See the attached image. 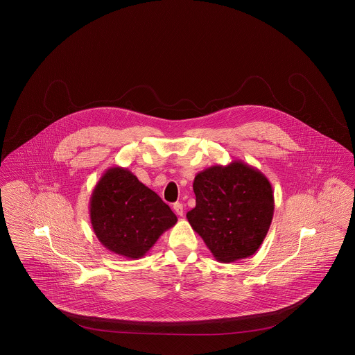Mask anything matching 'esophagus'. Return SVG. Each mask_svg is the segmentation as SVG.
I'll list each match as a JSON object with an SVG mask.
<instances>
[{
  "label": "esophagus",
  "mask_w": 355,
  "mask_h": 355,
  "mask_svg": "<svg viewBox=\"0 0 355 355\" xmlns=\"http://www.w3.org/2000/svg\"><path fill=\"white\" fill-rule=\"evenodd\" d=\"M173 211L179 215V216H183V214H184V207L182 203H179V202H176L175 205H173Z\"/></svg>",
  "instance_id": "esophagus-1"
}]
</instances>
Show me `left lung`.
<instances>
[{"instance_id": "8db88e82", "label": "left lung", "mask_w": 355, "mask_h": 355, "mask_svg": "<svg viewBox=\"0 0 355 355\" xmlns=\"http://www.w3.org/2000/svg\"><path fill=\"white\" fill-rule=\"evenodd\" d=\"M196 205L187 219L222 263L254 255L274 216V192L259 169L234 160L196 173Z\"/></svg>"}]
</instances>
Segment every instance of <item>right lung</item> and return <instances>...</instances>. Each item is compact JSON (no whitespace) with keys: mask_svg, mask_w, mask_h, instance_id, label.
I'll return each instance as SVG.
<instances>
[{"mask_svg":"<svg viewBox=\"0 0 355 355\" xmlns=\"http://www.w3.org/2000/svg\"><path fill=\"white\" fill-rule=\"evenodd\" d=\"M89 216L100 243L130 259L144 257L178 222L160 196L123 167L103 173L91 195Z\"/></svg>","mask_w":355,"mask_h":355,"instance_id":"obj_1","label":"right lung"}]
</instances>
